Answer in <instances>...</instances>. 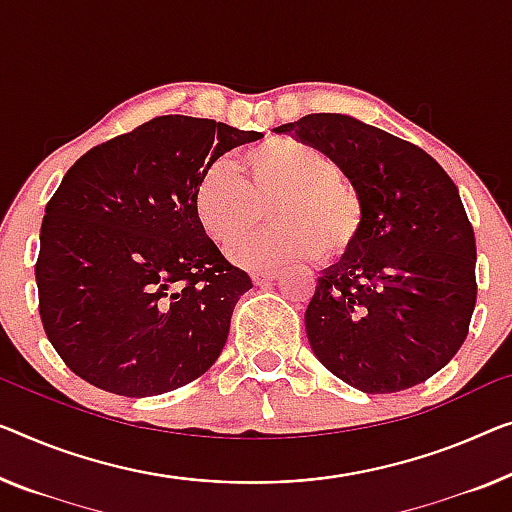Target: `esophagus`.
<instances>
[{
	"label": "esophagus",
	"instance_id": "obj_1",
	"mask_svg": "<svg viewBox=\"0 0 512 512\" xmlns=\"http://www.w3.org/2000/svg\"><path fill=\"white\" fill-rule=\"evenodd\" d=\"M278 278H280V271H255L253 273L255 285H266V282H273Z\"/></svg>",
	"mask_w": 512,
	"mask_h": 512
}]
</instances>
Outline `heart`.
I'll return each mask as SVG.
<instances>
[{
    "instance_id": "obj_1",
    "label": "heart",
    "mask_w": 512,
    "mask_h": 512,
    "mask_svg": "<svg viewBox=\"0 0 512 512\" xmlns=\"http://www.w3.org/2000/svg\"><path fill=\"white\" fill-rule=\"evenodd\" d=\"M243 179L230 163H211L197 179L195 218L209 239L230 243L258 217V204L279 197L272 217L279 225L244 235L227 248L234 264L271 269L322 253L338 262L354 253L365 232V200L340 165L289 137H271L241 154Z\"/></svg>"
}]
</instances>
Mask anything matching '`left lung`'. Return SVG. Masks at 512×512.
I'll use <instances>...</instances> for the list:
<instances>
[{
  "instance_id": "8db88e82",
  "label": "left lung",
  "mask_w": 512,
  "mask_h": 512,
  "mask_svg": "<svg viewBox=\"0 0 512 512\" xmlns=\"http://www.w3.org/2000/svg\"><path fill=\"white\" fill-rule=\"evenodd\" d=\"M329 154L365 200L352 255L317 278L305 333L322 365L363 393H398L457 354L476 305V239L460 193L421 147L347 114L273 128Z\"/></svg>"
}]
</instances>
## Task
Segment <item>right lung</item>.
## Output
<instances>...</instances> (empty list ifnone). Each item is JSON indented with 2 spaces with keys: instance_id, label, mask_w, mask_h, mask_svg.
Returning a JSON list of instances; mask_svg holds the SVG:
<instances>
[{
  "instance_id": "add662e5",
  "label": "right lung",
  "mask_w": 512,
  "mask_h": 512,
  "mask_svg": "<svg viewBox=\"0 0 512 512\" xmlns=\"http://www.w3.org/2000/svg\"><path fill=\"white\" fill-rule=\"evenodd\" d=\"M257 131L163 114L75 160L36 259L50 345L91 386L147 398L202 377L253 280L195 218L197 179Z\"/></svg>"
}]
</instances>
